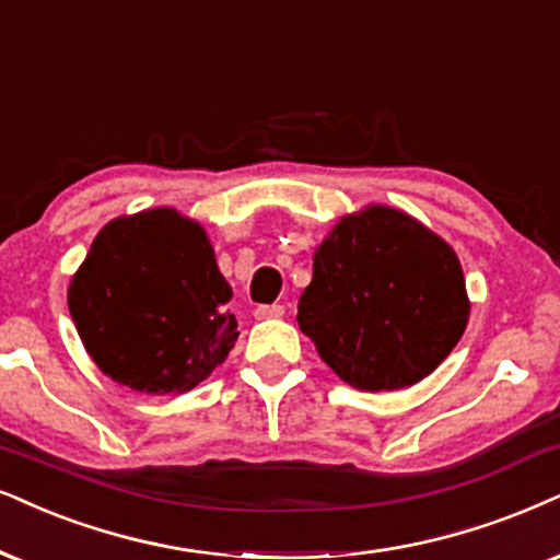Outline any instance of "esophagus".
Listing matches in <instances>:
<instances>
[{
	"instance_id": "34e87169",
	"label": "esophagus",
	"mask_w": 560,
	"mask_h": 560,
	"mask_svg": "<svg viewBox=\"0 0 560 560\" xmlns=\"http://www.w3.org/2000/svg\"><path fill=\"white\" fill-rule=\"evenodd\" d=\"M284 315V304H258L256 317L258 320H271V317Z\"/></svg>"
}]
</instances>
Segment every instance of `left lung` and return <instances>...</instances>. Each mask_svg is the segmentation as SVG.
<instances>
[{"mask_svg":"<svg viewBox=\"0 0 560 560\" xmlns=\"http://www.w3.org/2000/svg\"><path fill=\"white\" fill-rule=\"evenodd\" d=\"M468 313L455 250L402 211L372 207L317 247L296 323L338 377L377 393L434 372Z\"/></svg>","mask_w":560,"mask_h":560,"instance_id":"8db88e82","label":"left lung"}]
</instances>
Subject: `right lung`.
I'll return each mask as SVG.
<instances>
[{"instance_id":"add662e5","label":"right lung","mask_w":560,"mask_h":560,"mask_svg":"<svg viewBox=\"0 0 560 560\" xmlns=\"http://www.w3.org/2000/svg\"><path fill=\"white\" fill-rule=\"evenodd\" d=\"M232 287L207 232L173 209L113 219L69 284V313L101 370L139 393H188L237 341Z\"/></svg>"}]
</instances>
